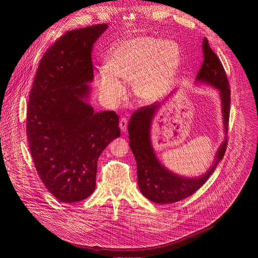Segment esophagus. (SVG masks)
Segmentation results:
<instances>
[{"label": "esophagus", "instance_id": "34e87169", "mask_svg": "<svg viewBox=\"0 0 258 258\" xmlns=\"http://www.w3.org/2000/svg\"><path fill=\"white\" fill-rule=\"evenodd\" d=\"M119 127H120V130H121L123 133L126 132V130H127V120H126V118L122 117V118L120 119V121H119Z\"/></svg>", "mask_w": 258, "mask_h": 258}]
</instances>
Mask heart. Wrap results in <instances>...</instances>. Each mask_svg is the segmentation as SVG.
<instances>
[{"label":"heart","mask_w":258,"mask_h":258,"mask_svg":"<svg viewBox=\"0 0 258 258\" xmlns=\"http://www.w3.org/2000/svg\"><path fill=\"white\" fill-rule=\"evenodd\" d=\"M180 49L170 40L140 36L117 44L105 61L96 83L100 93L111 103L125 96L123 84L132 85L137 99L152 104L168 91L176 77Z\"/></svg>","instance_id":"obj_1"}]
</instances>
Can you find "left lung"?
<instances>
[{"label":"left lung","instance_id":"1","mask_svg":"<svg viewBox=\"0 0 258 258\" xmlns=\"http://www.w3.org/2000/svg\"><path fill=\"white\" fill-rule=\"evenodd\" d=\"M202 47L204 61L195 79V84L210 86L218 91L222 105L224 133L227 137L231 103L229 82L223 64L209 47L206 38L203 39ZM176 90H173L161 103L139 109L131 117L127 126L130 147L137 161L139 189L147 199L157 204L174 203L195 193L223 159L227 147V139L225 137L215 152L210 167L206 172L198 176H187L173 172L159 160L153 148L151 127L157 112H159L165 101L171 99Z\"/></svg>","mask_w":258,"mask_h":258}]
</instances>
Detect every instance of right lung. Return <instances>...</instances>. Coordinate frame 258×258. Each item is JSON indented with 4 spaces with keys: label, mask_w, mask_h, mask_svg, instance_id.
I'll use <instances>...</instances> for the list:
<instances>
[{
    "label": "right lung",
    "mask_w": 258,
    "mask_h": 258,
    "mask_svg": "<svg viewBox=\"0 0 258 258\" xmlns=\"http://www.w3.org/2000/svg\"><path fill=\"white\" fill-rule=\"evenodd\" d=\"M108 28L67 31L43 56L29 95L26 134L38 173L59 201L75 203L96 189L101 153L120 136L114 111L95 112L92 49Z\"/></svg>",
    "instance_id": "right-lung-1"
}]
</instances>
